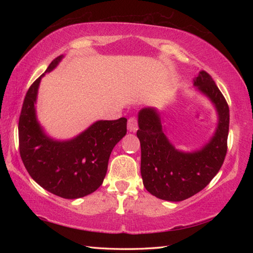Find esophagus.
Wrapping results in <instances>:
<instances>
[{"label": "esophagus", "instance_id": "esophagus-1", "mask_svg": "<svg viewBox=\"0 0 253 253\" xmlns=\"http://www.w3.org/2000/svg\"><path fill=\"white\" fill-rule=\"evenodd\" d=\"M127 126H128V130L130 132H135L138 128V124H137V120L135 117H130L129 120H128L127 123Z\"/></svg>", "mask_w": 253, "mask_h": 253}]
</instances>
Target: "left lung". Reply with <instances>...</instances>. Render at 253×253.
Here are the masks:
<instances>
[{
	"label": "left lung",
	"instance_id": "left-lung-1",
	"mask_svg": "<svg viewBox=\"0 0 253 253\" xmlns=\"http://www.w3.org/2000/svg\"><path fill=\"white\" fill-rule=\"evenodd\" d=\"M193 87L211 101L217 114L213 136L192 152L176 149L165 135L160 112L144 107L138 113L137 137L141 147V176L146 189L159 199L178 202L201 191L222 168L227 151L229 109L210 75L201 71Z\"/></svg>",
	"mask_w": 253,
	"mask_h": 253
}]
</instances>
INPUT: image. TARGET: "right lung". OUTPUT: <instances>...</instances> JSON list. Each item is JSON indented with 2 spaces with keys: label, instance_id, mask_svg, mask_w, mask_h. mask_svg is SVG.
Instances as JSON below:
<instances>
[{
  "label": "right lung",
  "instance_id": "1",
  "mask_svg": "<svg viewBox=\"0 0 253 253\" xmlns=\"http://www.w3.org/2000/svg\"><path fill=\"white\" fill-rule=\"evenodd\" d=\"M64 55L53 60L50 73ZM42 74L25 96L18 123L19 152L31 178L43 189L65 199L95 191L103 182L113 148L126 135L127 120L96 121L68 140L47 136L37 118L36 102Z\"/></svg>",
  "mask_w": 253,
  "mask_h": 253
}]
</instances>
